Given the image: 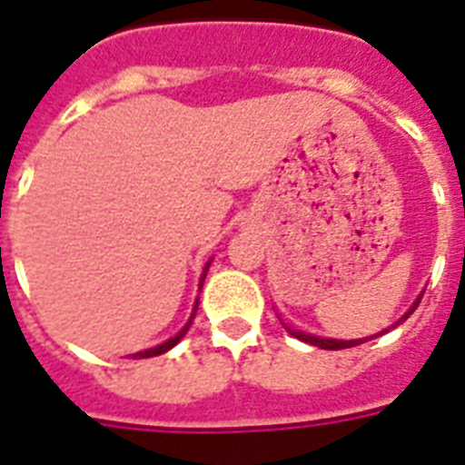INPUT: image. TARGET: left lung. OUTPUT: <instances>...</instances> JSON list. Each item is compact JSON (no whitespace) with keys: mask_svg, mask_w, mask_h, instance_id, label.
<instances>
[{"mask_svg":"<svg viewBox=\"0 0 465 465\" xmlns=\"http://www.w3.org/2000/svg\"><path fill=\"white\" fill-rule=\"evenodd\" d=\"M425 293V292H422ZM422 293L420 296L416 298V301H413V305H411L409 311L403 312L401 318L396 320L394 324H391V327H387V330H382L380 331V334H384V331H390V330H394V327H399V324L401 322H406V320H409V315L413 311H416L418 308V303H420V298H422ZM282 324H284L286 330H289V334H292V337H296V339H301V341H305V343H311V346H320V349H324V351H339V349H351V346H358V343H365V341H370V339H375V337H380V334H372V337H365V339H349V341H343V339H327V337H315V334H308V331H301V330H292V327H289V324L284 322V320H282Z\"/></svg>","mask_w":465,"mask_h":465,"instance_id":"left-lung-1","label":"left lung"}]
</instances>
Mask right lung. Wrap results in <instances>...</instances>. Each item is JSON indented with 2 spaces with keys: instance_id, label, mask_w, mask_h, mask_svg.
Masks as SVG:
<instances>
[{
  "instance_id": "add662e5",
  "label": "right lung",
  "mask_w": 465,
  "mask_h": 465,
  "mask_svg": "<svg viewBox=\"0 0 465 465\" xmlns=\"http://www.w3.org/2000/svg\"><path fill=\"white\" fill-rule=\"evenodd\" d=\"M210 265H213V258L207 260L205 270H203V277H200V289H203V282H205V274H207V270H210ZM195 312H198V298H195V305H193V312H191V318H188V322L183 324V327H181V330H179V334H173L172 339H167V341L157 343V346H153V349L138 351V353H134V358H153V356H162V353H167L169 349H173V346H176V343H179L181 339L186 337L188 327H191V324H193Z\"/></svg>"
}]
</instances>
